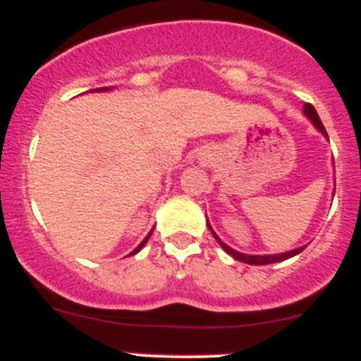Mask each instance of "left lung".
<instances>
[{"label":"left lung","mask_w":361,"mask_h":361,"mask_svg":"<svg viewBox=\"0 0 361 361\" xmlns=\"http://www.w3.org/2000/svg\"><path fill=\"white\" fill-rule=\"evenodd\" d=\"M303 114H305L307 118L311 120V123L314 125V127L318 128L319 133L324 134V136L329 140L327 130H325L324 123L319 121V116H318V112H316L314 106L309 105V103H305V105H303ZM207 227H209V231H211V233H212V236H214V240L218 241L219 245H221V249H224L225 252H227V255H231L234 259H238V262L249 263V265H267V263L283 262V259H289V258H293V256L300 255V252H302V250L305 249V247H298V249L287 250V252H280V255H243V252H238V250H234L233 247H228L227 243H225V241L219 240L218 234H216L214 231H212L211 224H207Z\"/></svg>","instance_id":"left-lung-1"}]
</instances>
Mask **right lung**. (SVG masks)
Masks as SVG:
<instances>
[{"mask_svg": "<svg viewBox=\"0 0 361 361\" xmlns=\"http://www.w3.org/2000/svg\"><path fill=\"white\" fill-rule=\"evenodd\" d=\"M111 89H112V87H102V89H94V90H92V92H106V90H111ZM150 234H152V231H150V233H149V236H147V238H145V240H143V241H142V243H140V245H137V247H136V249H134V250H133V252H130V255H128V256H133V255H136V252H140V250H142V249H143V245H145L147 241H149Z\"/></svg>", "mask_w": 361, "mask_h": 361, "instance_id": "1", "label": "right lung"}]
</instances>
